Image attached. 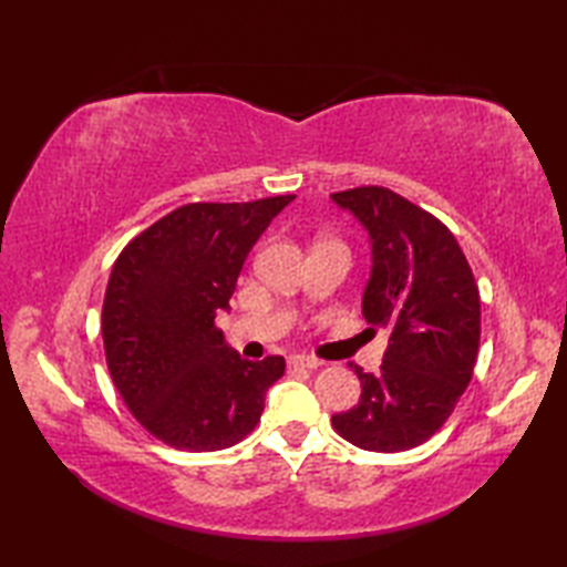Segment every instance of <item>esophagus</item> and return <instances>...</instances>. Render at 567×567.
<instances>
[{
    "label": "esophagus",
    "mask_w": 567,
    "mask_h": 567,
    "mask_svg": "<svg viewBox=\"0 0 567 567\" xmlns=\"http://www.w3.org/2000/svg\"><path fill=\"white\" fill-rule=\"evenodd\" d=\"M321 365V360L309 358V355H292L290 358V368H305V370H315Z\"/></svg>",
    "instance_id": "obj_1"
}]
</instances>
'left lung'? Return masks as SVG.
<instances>
[{"instance_id":"1","label":"left lung","mask_w":567,"mask_h":567,"mask_svg":"<svg viewBox=\"0 0 567 567\" xmlns=\"http://www.w3.org/2000/svg\"><path fill=\"white\" fill-rule=\"evenodd\" d=\"M370 240L363 317L388 331L378 375L348 363L360 402L333 429L363 451L396 453L424 443L451 416L480 346V292L455 236L436 216L384 187L336 192Z\"/></svg>"}]
</instances>
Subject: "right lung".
Returning <instances> with one entry per match:
<instances>
[{"label": "right lung", "instance_id": "add662e5", "mask_svg": "<svg viewBox=\"0 0 567 567\" xmlns=\"http://www.w3.org/2000/svg\"><path fill=\"white\" fill-rule=\"evenodd\" d=\"M295 195L244 204H185L116 258L102 309L106 365L118 394L155 439L179 451H221L256 429L285 358H240L214 319L250 248Z\"/></svg>", "mask_w": 567, "mask_h": 567}]
</instances>
